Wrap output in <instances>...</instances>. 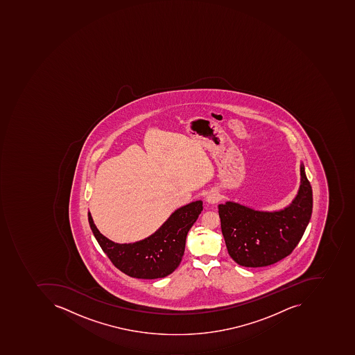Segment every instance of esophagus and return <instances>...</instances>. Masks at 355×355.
I'll use <instances>...</instances> for the list:
<instances>
[{"label":"esophagus","mask_w":355,"mask_h":355,"mask_svg":"<svg viewBox=\"0 0 355 355\" xmlns=\"http://www.w3.org/2000/svg\"><path fill=\"white\" fill-rule=\"evenodd\" d=\"M218 200H220V196L216 192H210L206 197L207 202H209V204H216L218 202Z\"/></svg>","instance_id":"1"}]
</instances>
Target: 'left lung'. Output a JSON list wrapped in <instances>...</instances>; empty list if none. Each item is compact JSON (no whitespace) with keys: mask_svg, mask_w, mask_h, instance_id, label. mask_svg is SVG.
Here are the masks:
<instances>
[{"mask_svg":"<svg viewBox=\"0 0 355 355\" xmlns=\"http://www.w3.org/2000/svg\"><path fill=\"white\" fill-rule=\"evenodd\" d=\"M313 212V190L301 166V186L292 204L262 212L227 202L218 205L220 228L230 257L242 267H267L287 257L302 239Z\"/></svg>","mask_w":355,"mask_h":355,"instance_id":"left-lung-1","label":"left lung"}]
</instances>
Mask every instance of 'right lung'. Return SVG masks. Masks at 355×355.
Instances as JSON below:
<instances>
[{
  "mask_svg": "<svg viewBox=\"0 0 355 355\" xmlns=\"http://www.w3.org/2000/svg\"><path fill=\"white\" fill-rule=\"evenodd\" d=\"M202 210V202L175 211L155 234L135 243L119 244L100 234L91 214L88 222L100 248L119 271L130 277L155 279L173 273L182 259L187 234Z\"/></svg>",
  "mask_w": 355,
  "mask_h": 355,
  "instance_id": "right-lung-1",
  "label": "right lung"
}]
</instances>
